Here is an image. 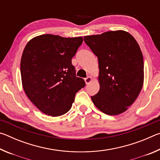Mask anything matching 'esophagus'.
<instances>
[{"mask_svg": "<svg viewBox=\"0 0 160 160\" xmlns=\"http://www.w3.org/2000/svg\"><path fill=\"white\" fill-rule=\"evenodd\" d=\"M92 78L90 76H88V77H87L86 78H85V81L86 84L90 83L92 82Z\"/></svg>", "mask_w": 160, "mask_h": 160, "instance_id": "34e87169", "label": "esophagus"}]
</instances>
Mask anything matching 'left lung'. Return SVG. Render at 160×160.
<instances>
[{
    "instance_id": "8db88e82",
    "label": "left lung",
    "mask_w": 160,
    "mask_h": 160,
    "mask_svg": "<svg viewBox=\"0 0 160 160\" xmlns=\"http://www.w3.org/2000/svg\"><path fill=\"white\" fill-rule=\"evenodd\" d=\"M85 44L98 58V93L94 104L107 115L128 109L142 90L144 63L142 51L128 32L118 30L84 37Z\"/></svg>"
}]
</instances>
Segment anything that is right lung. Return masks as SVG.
I'll return each instance as SVG.
<instances>
[{"instance_id":"right-lung-1","label":"right lung","mask_w":160,"mask_h":160,"mask_svg":"<svg viewBox=\"0 0 160 160\" xmlns=\"http://www.w3.org/2000/svg\"><path fill=\"white\" fill-rule=\"evenodd\" d=\"M82 37L43 34L27 44L20 62L22 87L30 101L45 114L63 115L70 109L75 94L85 86L75 75L72 58Z\"/></svg>"}]
</instances>
